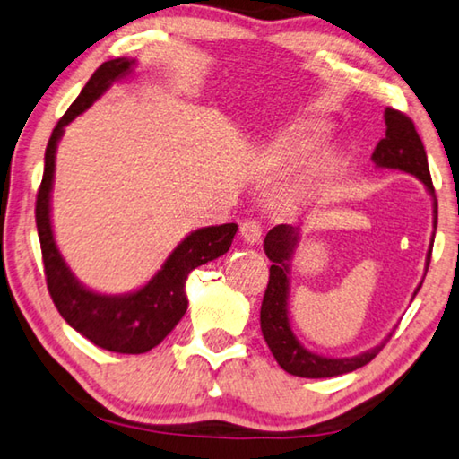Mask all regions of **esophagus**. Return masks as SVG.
<instances>
[{
  "mask_svg": "<svg viewBox=\"0 0 459 459\" xmlns=\"http://www.w3.org/2000/svg\"><path fill=\"white\" fill-rule=\"evenodd\" d=\"M239 236L244 238V242L258 244L260 238H263V228H260V223L256 220H248L239 225Z\"/></svg>",
  "mask_w": 459,
  "mask_h": 459,
  "instance_id": "esophagus-1",
  "label": "esophagus"
}]
</instances>
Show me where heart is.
<instances>
[{"label":"heart","instance_id":"b5f03b06","mask_svg":"<svg viewBox=\"0 0 459 459\" xmlns=\"http://www.w3.org/2000/svg\"><path fill=\"white\" fill-rule=\"evenodd\" d=\"M328 135L330 125L324 121L306 118V121L291 123L285 129H281L277 135L271 137L269 143L264 145L263 161L273 170L291 168L307 156H312L324 141L328 139Z\"/></svg>","mask_w":459,"mask_h":459}]
</instances>
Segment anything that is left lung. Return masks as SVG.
Returning a JSON list of instances; mask_svg holds the SVG:
<instances>
[{"mask_svg":"<svg viewBox=\"0 0 459 459\" xmlns=\"http://www.w3.org/2000/svg\"><path fill=\"white\" fill-rule=\"evenodd\" d=\"M385 137L379 141L376 150L371 153L373 164L379 168H392V170H402L406 174L417 176V178L427 186L429 193L433 196V228L437 230V201H435V188L431 180V172H429V161L425 145L419 137L414 123L408 118L404 112L385 108ZM435 238V234H433ZM433 238L431 246L427 252V269L431 263V250H433ZM299 244V230L293 225L281 223L273 228L264 238V252L271 260V274L269 285H266L263 307H260V330L273 357L277 363L291 376L299 377H334L342 376V373H351L363 365H368L379 351L384 349L387 342V336L384 342L377 347L361 352L355 357H342L333 359L316 355V352L307 351L303 344L295 338L291 324H289V266H291L293 252ZM422 285V283H420ZM420 285L417 287L419 293Z\"/></svg>","mask_w":459,"mask_h":459,"instance_id":"8db88e82","label":"left lung"}]
</instances>
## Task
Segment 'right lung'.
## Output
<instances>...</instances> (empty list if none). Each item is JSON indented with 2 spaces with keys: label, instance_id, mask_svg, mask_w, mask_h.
<instances>
[{
  "label": "right lung",
  "instance_id": "obj_1",
  "mask_svg": "<svg viewBox=\"0 0 459 459\" xmlns=\"http://www.w3.org/2000/svg\"><path fill=\"white\" fill-rule=\"evenodd\" d=\"M135 59H110L102 63L75 98L72 107L53 129L45 152V172L37 195V230L45 263L47 287L55 307L69 326L86 336L96 347L123 355L147 352L164 341L188 307L185 283L190 271L220 258L230 250L238 225H209L190 231L176 246L161 269L133 293L104 295L83 287L69 269L55 244L51 225V190L55 176V153L63 129L77 115L88 110L112 83L133 72Z\"/></svg>",
  "mask_w": 459,
  "mask_h": 459
}]
</instances>
